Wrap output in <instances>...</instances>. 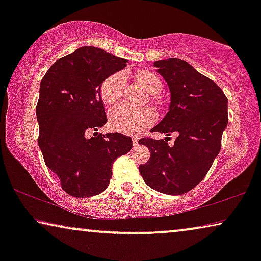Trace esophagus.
I'll return each mask as SVG.
<instances>
[{
	"instance_id": "esophagus-1",
	"label": "esophagus",
	"mask_w": 261,
	"mask_h": 261,
	"mask_svg": "<svg viewBox=\"0 0 261 261\" xmlns=\"http://www.w3.org/2000/svg\"><path fill=\"white\" fill-rule=\"evenodd\" d=\"M132 141H133V145L134 146H138V142H139V139L138 138H133V139H132Z\"/></svg>"
}]
</instances>
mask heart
Masks as SVG:
<instances>
[{
	"instance_id": "obj_1",
	"label": "heart",
	"mask_w": 261,
	"mask_h": 261,
	"mask_svg": "<svg viewBox=\"0 0 261 261\" xmlns=\"http://www.w3.org/2000/svg\"><path fill=\"white\" fill-rule=\"evenodd\" d=\"M137 78L145 90L149 94H156L162 89V82L149 71H140ZM126 81L121 73H115L107 78L101 87L102 99L107 106L114 107L122 101ZM155 121V114L149 108L135 109L128 106H120L109 114V122L113 129L127 134H135Z\"/></svg>"
}]
</instances>
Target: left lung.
Wrapping results in <instances>:
<instances>
[{
    "mask_svg": "<svg viewBox=\"0 0 261 261\" xmlns=\"http://www.w3.org/2000/svg\"><path fill=\"white\" fill-rule=\"evenodd\" d=\"M170 89L169 112L152 132L178 137L172 146L167 139L142 138L139 144L151 156L139 166L145 183L166 195H183L194 189L220 153L222 133L228 124V99L221 88L179 58L154 62Z\"/></svg>",
    "mask_w": 261,
    "mask_h": 261,
    "instance_id": "left-lung-1",
    "label": "left lung"
}]
</instances>
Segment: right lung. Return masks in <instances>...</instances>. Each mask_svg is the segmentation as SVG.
Masks as SVG:
<instances>
[{"instance_id":"add662e5","label":"right lung","mask_w":261,"mask_h":261,"mask_svg":"<svg viewBox=\"0 0 261 261\" xmlns=\"http://www.w3.org/2000/svg\"><path fill=\"white\" fill-rule=\"evenodd\" d=\"M126 63L101 48L84 46L57 60L40 82L35 108L39 147L46 166L73 197L105 191L113 176V163L133 146L124 134L97 133L108 121L101 85ZM90 130L94 137L87 138Z\"/></svg>"}]
</instances>
